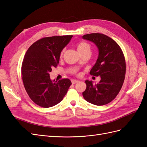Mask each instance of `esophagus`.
Here are the masks:
<instances>
[{
  "label": "esophagus",
  "mask_w": 147,
  "mask_h": 147,
  "mask_svg": "<svg viewBox=\"0 0 147 147\" xmlns=\"http://www.w3.org/2000/svg\"><path fill=\"white\" fill-rule=\"evenodd\" d=\"M71 82H72V84H75V83H78L79 81L77 80H74V79H73V80H71Z\"/></svg>",
  "instance_id": "34e87169"
}]
</instances>
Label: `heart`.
Returning <instances> with one entry per match:
<instances>
[{
	"label": "heart",
	"instance_id": "heart-1",
	"mask_svg": "<svg viewBox=\"0 0 147 147\" xmlns=\"http://www.w3.org/2000/svg\"><path fill=\"white\" fill-rule=\"evenodd\" d=\"M77 50L78 51V52L80 53H83L84 51H90V46L89 44L86 42H80L77 44ZM64 53V50L62 51L61 53V55L62 56L63 54Z\"/></svg>",
	"mask_w": 147,
	"mask_h": 147
}]
</instances>
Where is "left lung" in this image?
<instances>
[{"mask_svg": "<svg viewBox=\"0 0 147 147\" xmlns=\"http://www.w3.org/2000/svg\"><path fill=\"white\" fill-rule=\"evenodd\" d=\"M82 38L93 42L98 48V57L90 74L100 77L97 84L85 81L86 88L83 96L94 105L107 104L118 95L125 78L126 62L123 53L116 42L103 34H88Z\"/></svg>", "mask_w": 147, "mask_h": 147, "instance_id": "8db88e82", "label": "left lung"}]
</instances>
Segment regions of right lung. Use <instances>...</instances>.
Wrapping results in <instances>:
<instances>
[{
	"label": "right lung",
	"mask_w": 147,
	"mask_h": 147,
	"mask_svg": "<svg viewBox=\"0 0 147 147\" xmlns=\"http://www.w3.org/2000/svg\"><path fill=\"white\" fill-rule=\"evenodd\" d=\"M72 37L42 38L34 43L25 54L21 67L25 90L30 99L42 107L59 103L72 84L68 78L52 81L50 72L59 64L61 53Z\"/></svg>",
	"instance_id": "obj_1"
}]
</instances>
